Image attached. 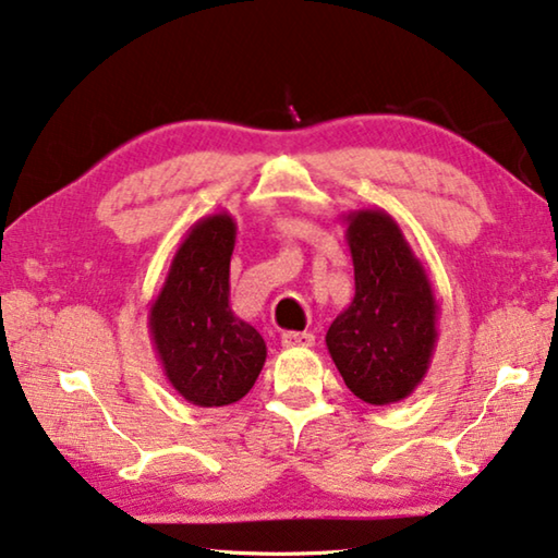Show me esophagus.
<instances>
[{"label": "esophagus", "instance_id": "obj_1", "mask_svg": "<svg viewBox=\"0 0 558 558\" xmlns=\"http://www.w3.org/2000/svg\"><path fill=\"white\" fill-rule=\"evenodd\" d=\"M282 348H313L315 335L313 332H282Z\"/></svg>", "mask_w": 558, "mask_h": 558}]
</instances>
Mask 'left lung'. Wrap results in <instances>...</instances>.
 Segmentation results:
<instances>
[{
  "label": "left lung",
  "mask_w": 558,
  "mask_h": 558,
  "mask_svg": "<svg viewBox=\"0 0 558 558\" xmlns=\"http://www.w3.org/2000/svg\"><path fill=\"white\" fill-rule=\"evenodd\" d=\"M342 220L355 265V295L327 330V350L362 402H400L417 390L435 355V290L387 210L360 208Z\"/></svg>",
  "instance_id": "1"
}]
</instances>
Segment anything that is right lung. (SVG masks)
Instances as JSON below:
<instances>
[{"label":"right lung","instance_id":"right-lung-1","mask_svg":"<svg viewBox=\"0 0 558 558\" xmlns=\"http://www.w3.org/2000/svg\"><path fill=\"white\" fill-rule=\"evenodd\" d=\"M231 214L206 216L185 231L148 311L163 375L183 400L226 407L251 392L265 365V340L231 311Z\"/></svg>","mask_w":558,"mask_h":558}]
</instances>
